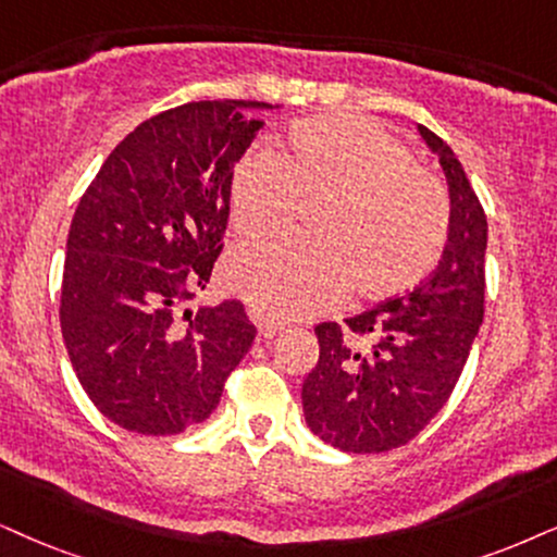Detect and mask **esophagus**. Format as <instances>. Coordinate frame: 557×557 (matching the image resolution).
<instances>
[{
  "instance_id": "34e87169",
  "label": "esophagus",
  "mask_w": 557,
  "mask_h": 557,
  "mask_svg": "<svg viewBox=\"0 0 557 557\" xmlns=\"http://www.w3.org/2000/svg\"><path fill=\"white\" fill-rule=\"evenodd\" d=\"M283 329H285L283 323L274 321V319H267V315H262V319H259V334H262L264 339H272V336H277Z\"/></svg>"
}]
</instances>
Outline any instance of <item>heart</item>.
<instances>
[{
  "mask_svg": "<svg viewBox=\"0 0 557 557\" xmlns=\"http://www.w3.org/2000/svg\"><path fill=\"white\" fill-rule=\"evenodd\" d=\"M234 226L272 238L298 206L313 242L242 246L226 262L228 285L280 319L323 311L344 293L380 300L411 290L434 270L449 234L442 182L396 136L355 115L290 125L285 149L251 151L231 172Z\"/></svg>",
  "mask_w": 557,
  "mask_h": 557,
  "instance_id": "heart-1",
  "label": "heart"
}]
</instances>
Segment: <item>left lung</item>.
Instances as JSON below:
<instances>
[{
    "label": "left lung",
    "instance_id": "left-lung-1",
    "mask_svg": "<svg viewBox=\"0 0 557 557\" xmlns=\"http://www.w3.org/2000/svg\"><path fill=\"white\" fill-rule=\"evenodd\" d=\"M449 187L440 267L404 298L315 326L319 362L302 380L313 434L344 453H388L411 442L447 404L483 323L488 223L453 149L419 125Z\"/></svg>",
    "mask_w": 557,
    "mask_h": 557
}]
</instances>
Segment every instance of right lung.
Here are the masks:
<instances>
[{"mask_svg":"<svg viewBox=\"0 0 557 557\" xmlns=\"http://www.w3.org/2000/svg\"><path fill=\"white\" fill-rule=\"evenodd\" d=\"M267 102L202 100L128 133L76 206L61 283L69 360L102 417L166 436L215 411L255 342L238 300L206 290L228 223V185Z\"/></svg>","mask_w":557,"mask_h":557,"instance_id":"1","label":"right lung"}]
</instances>
